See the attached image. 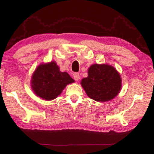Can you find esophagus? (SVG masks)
I'll use <instances>...</instances> for the list:
<instances>
[{"mask_svg":"<svg viewBox=\"0 0 154 154\" xmlns=\"http://www.w3.org/2000/svg\"><path fill=\"white\" fill-rule=\"evenodd\" d=\"M73 78L75 81H78L80 79L79 74L77 73V72H75V73L73 74Z\"/></svg>","mask_w":154,"mask_h":154,"instance_id":"34e87169","label":"esophagus"}]
</instances>
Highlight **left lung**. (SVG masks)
<instances>
[{
  "mask_svg": "<svg viewBox=\"0 0 154 154\" xmlns=\"http://www.w3.org/2000/svg\"><path fill=\"white\" fill-rule=\"evenodd\" d=\"M81 85L88 97L98 102H107L118 95L122 88L119 72L106 64H94L88 71Z\"/></svg>",
  "mask_w": 154,
  "mask_h": 154,
  "instance_id": "1",
  "label": "left lung"
}]
</instances>
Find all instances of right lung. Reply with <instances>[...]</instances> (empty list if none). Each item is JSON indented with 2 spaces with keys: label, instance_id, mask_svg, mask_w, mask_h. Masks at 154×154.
Listing matches in <instances>:
<instances>
[{
  "label": "right lung",
  "instance_id": "add662e5",
  "mask_svg": "<svg viewBox=\"0 0 154 154\" xmlns=\"http://www.w3.org/2000/svg\"><path fill=\"white\" fill-rule=\"evenodd\" d=\"M75 80L66 72H61L55 61L42 63L36 68L31 77V88L36 96L52 100Z\"/></svg>",
  "mask_w": 154,
  "mask_h": 154
}]
</instances>
